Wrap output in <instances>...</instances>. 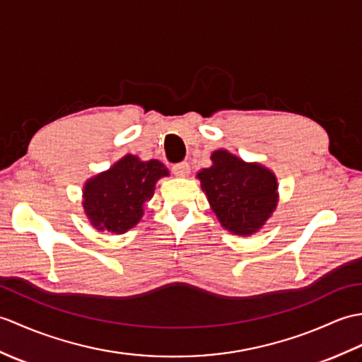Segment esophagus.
Wrapping results in <instances>:
<instances>
[{
  "instance_id": "esophagus-1",
  "label": "esophagus",
  "mask_w": 362,
  "mask_h": 362,
  "mask_svg": "<svg viewBox=\"0 0 362 362\" xmlns=\"http://www.w3.org/2000/svg\"><path fill=\"white\" fill-rule=\"evenodd\" d=\"M189 171H191V168L187 162H182V163H177L173 166V173L177 175V177H187Z\"/></svg>"
}]
</instances>
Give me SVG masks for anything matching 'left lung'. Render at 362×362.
Returning <instances> with one entry per match:
<instances>
[{
  "label": "left lung",
  "instance_id": "left-lung-1",
  "mask_svg": "<svg viewBox=\"0 0 362 362\" xmlns=\"http://www.w3.org/2000/svg\"><path fill=\"white\" fill-rule=\"evenodd\" d=\"M197 173L200 187L225 230L248 236L262 228L277 205V179L260 163H247L225 149Z\"/></svg>",
  "mask_w": 362,
  "mask_h": 362
}]
</instances>
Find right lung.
I'll return each mask as SVG.
<instances>
[{
  "label": "right lung",
  "mask_w": 362,
  "mask_h": 362,
  "mask_svg": "<svg viewBox=\"0 0 362 362\" xmlns=\"http://www.w3.org/2000/svg\"><path fill=\"white\" fill-rule=\"evenodd\" d=\"M170 175L158 160L141 162L128 154L86 182L83 208L90 225L98 231L122 234L136 226L143 206L153 197L156 182Z\"/></svg>",
  "instance_id": "obj_1"
}]
</instances>
